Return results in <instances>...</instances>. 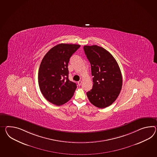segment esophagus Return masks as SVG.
<instances>
[{
	"label": "esophagus",
	"instance_id": "34e87169",
	"mask_svg": "<svg viewBox=\"0 0 157 157\" xmlns=\"http://www.w3.org/2000/svg\"><path fill=\"white\" fill-rule=\"evenodd\" d=\"M82 80H79V81H78V84L79 86H80L81 84H82Z\"/></svg>",
	"mask_w": 157,
	"mask_h": 157
}]
</instances>
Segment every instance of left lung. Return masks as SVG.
<instances>
[{"label": "left lung", "instance_id": "left-lung-1", "mask_svg": "<svg viewBox=\"0 0 157 157\" xmlns=\"http://www.w3.org/2000/svg\"><path fill=\"white\" fill-rule=\"evenodd\" d=\"M83 49L94 77L92 88L87 92L88 99L98 108L108 107L117 98L122 88L119 65L113 56L102 47L84 46Z\"/></svg>", "mask_w": 157, "mask_h": 157}]
</instances>
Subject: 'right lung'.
I'll list each match as a JSON object with an SVG mask.
<instances>
[{"label": "right lung", "mask_w": 157, "mask_h": 157, "mask_svg": "<svg viewBox=\"0 0 157 157\" xmlns=\"http://www.w3.org/2000/svg\"><path fill=\"white\" fill-rule=\"evenodd\" d=\"M77 44H60L54 46L42 59L38 70V84L43 96L59 106L74 95L77 84L69 79L70 58L79 48Z\"/></svg>", "instance_id": "add662e5"}]
</instances>
